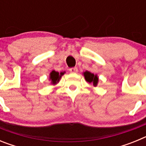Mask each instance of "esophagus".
<instances>
[{"label":"esophagus","instance_id":"esophagus-1","mask_svg":"<svg viewBox=\"0 0 146 146\" xmlns=\"http://www.w3.org/2000/svg\"><path fill=\"white\" fill-rule=\"evenodd\" d=\"M77 71H78V69H77V67H73V68H70L69 69V72L71 73H76V72H77Z\"/></svg>","mask_w":146,"mask_h":146}]
</instances>
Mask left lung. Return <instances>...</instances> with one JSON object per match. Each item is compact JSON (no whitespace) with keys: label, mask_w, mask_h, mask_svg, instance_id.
Here are the masks:
<instances>
[{"label":"left lung","mask_w":146,"mask_h":146,"mask_svg":"<svg viewBox=\"0 0 146 146\" xmlns=\"http://www.w3.org/2000/svg\"><path fill=\"white\" fill-rule=\"evenodd\" d=\"M85 78H86V80L89 83H92L94 86H96L98 82V77L96 75H94L93 73H91L90 72H88L86 71L84 73Z\"/></svg>","instance_id":"8db88e82"}]
</instances>
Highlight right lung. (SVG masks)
<instances>
[{
  "label": "right lung",
  "instance_id": "right-lung-1",
  "mask_svg": "<svg viewBox=\"0 0 146 146\" xmlns=\"http://www.w3.org/2000/svg\"><path fill=\"white\" fill-rule=\"evenodd\" d=\"M64 73L61 72L60 74H59L58 72H55V71H52L51 73H50V80H51V82H52V84H55L59 80L60 77H61V75H63Z\"/></svg>",
  "mask_w": 146,
  "mask_h": 146
}]
</instances>
